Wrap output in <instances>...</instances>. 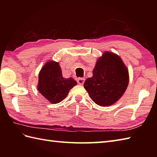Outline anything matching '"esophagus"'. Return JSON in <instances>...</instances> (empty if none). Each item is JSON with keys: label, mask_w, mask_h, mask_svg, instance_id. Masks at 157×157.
Returning <instances> with one entry per match:
<instances>
[{"label": "esophagus", "mask_w": 157, "mask_h": 157, "mask_svg": "<svg viewBox=\"0 0 157 157\" xmlns=\"http://www.w3.org/2000/svg\"><path fill=\"white\" fill-rule=\"evenodd\" d=\"M84 82H85V79L82 78H79L78 79V80H77V82H78V84L79 85H83L84 84Z\"/></svg>", "instance_id": "obj_1"}]
</instances>
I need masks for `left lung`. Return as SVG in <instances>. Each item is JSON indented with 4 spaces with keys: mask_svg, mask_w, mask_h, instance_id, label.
<instances>
[{
    "mask_svg": "<svg viewBox=\"0 0 157 157\" xmlns=\"http://www.w3.org/2000/svg\"><path fill=\"white\" fill-rule=\"evenodd\" d=\"M92 78L86 79L84 87L91 99L101 106L112 105L121 98L128 88L129 72L121 57L111 52L100 56Z\"/></svg>",
    "mask_w": 157,
    "mask_h": 157,
    "instance_id": "1",
    "label": "left lung"
}]
</instances>
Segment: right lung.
Masks as SVG:
<instances>
[{
  "label": "right lung",
  "mask_w": 157,
  "mask_h": 157,
  "mask_svg": "<svg viewBox=\"0 0 157 157\" xmlns=\"http://www.w3.org/2000/svg\"><path fill=\"white\" fill-rule=\"evenodd\" d=\"M76 84V81L72 78H63L58 62L48 61L40 71L37 88L50 102L56 104L64 100Z\"/></svg>",
  "instance_id": "obj_1"
}]
</instances>
